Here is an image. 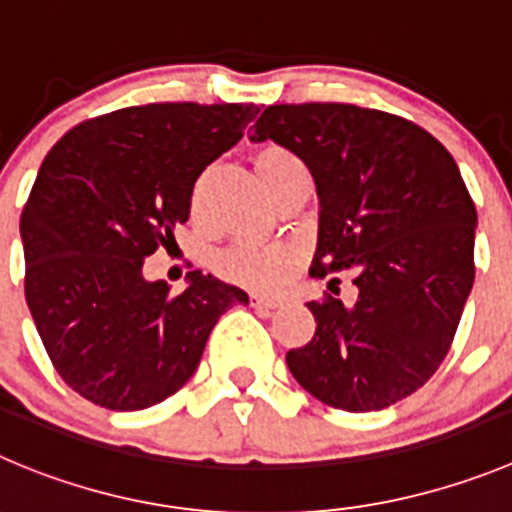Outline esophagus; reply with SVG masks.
Here are the masks:
<instances>
[{
	"label": "esophagus",
	"instance_id": "esophagus-1",
	"mask_svg": "<svg viewBox=\"0 0 512 512\" xmlns=\"http://www.w3.org/2000/svg\"><path fill=\"white\" fill-rule=\"evenodd\" d=\"M252 305L255 308H267V310H275L283 305V298L280 295H252Z\"/></svg>",
	"mask_w": 512,
	"mask_h": 512
}]
</instances>
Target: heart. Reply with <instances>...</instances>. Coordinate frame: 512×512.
<instances>
[{"label":"heart","mask_w":512,"mask_h":512,"mask_svg":"<svg viewBox=\"0 0 512 512\" xmlns=\"http://www.w3.org/2000/svg\"><path fill=\"white\" fill-rule=\"evenodd\" d=\"M295 156L285 148H265L255 159V169L260 179H265L275 166L293 161ZM300 250L290 242H237L224 255L217 257V270L227 280H234L250 288H278L288 280L290 270L298 262Z\"/></svg>","instance_id":"obj_1"}]
</instances>
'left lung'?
<instances>
[{
	"mask_svg": "<svg viewBox=\"0 0 512 512\" xmlns=\"http://www.w3.org/2000/svg\"><path fill=\"white\" fill-rule=\"evenodd\" d=\"M310 169L318 247L310 275H353V305L310 300L315 333L290 374L328 407L379 412L432 379L475 280L477 212L450 151L424 128L348 103L270 105L250 141Z\"/></svg>",
	"mask_w": 512,
	"mask_h": 512,
	"instance_id": "8db88e82",
	"label": "left lung"
}]
</instances>
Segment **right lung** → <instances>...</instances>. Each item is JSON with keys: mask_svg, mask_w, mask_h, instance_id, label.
Masks as SVG:
<instances>
[{"mask_svg": "<svg viewBox=\"0 0 512 512\" xmlns=\"http://www.w3.org/2000/svg\"><path fill=\"white\" fill-rule=\"evenodd\" d=\"M255 103H148L98 116L52 146L19 234L25 298L45 351L80 396L138 412L194 376L219 315L250 303L202 270L184 293L143 260L189 219L202 171L240 141Z\"/></svg>", "mask_w": 512, "mask_h": 512, "instance_id": "right-lung-1", "label": "right lung"}]
</instances>
